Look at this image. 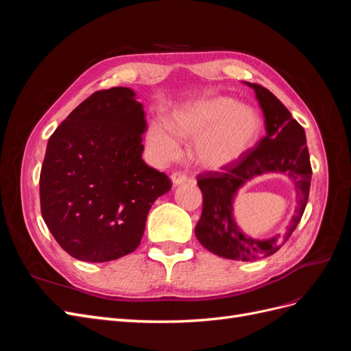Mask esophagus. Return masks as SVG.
I'll use <instances>...</instances> for the list:
<instances>
[{"label": "esophagus", "mask_w": 351, "mask_h": 351, "mask_svg": "<svg viewBox=\"0 0 351 351\" xmlns=\"http://www.w3.org/2000/svg\"><path fill=\"white\" fill-rule=\"evenodd\" d=\"M171 182H173L174 186L184 184L187 182V177L183 176V174H180V173H174V174H171Z\"/></svg>", "instance_id": "1"}]
</instances>
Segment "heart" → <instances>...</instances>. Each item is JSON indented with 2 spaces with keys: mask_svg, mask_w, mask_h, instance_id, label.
I'll return each mask as SVG.
<instances>
[{
  "mask_svg": "<svg viewBox=\"0 0 351 351\" xmlns=\"http://www.w3.org/2000/svg\"><path fill=\"white\" fill-rule=\"evenodd\" d=\"M262 133L259 114L230 97L202 99L178 107L169 125L152 121L146 129V147L158 162H168L182 152L180 137L195 141L190 147L193 162L219 171L240 162Z\"/></svg>",
  "mask_w": 351,
  "mask_h": 351,
  "instance_id": "1",
  "label": "heart"
}]
</instances>
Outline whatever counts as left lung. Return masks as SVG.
<instances>
[{"mask_svg":"<svg viewBox=\"0 0 351 351\" xmlns=\"http://www.w3.org/2000/svg\"><path fill=\"white\" fill-rule=\"evenodd\" d=\"M244 83L256 93L267 134L256 149H252L240 162L224 168L222 173L209 171L197 176L204 208L195 234L202 246L218 256L249 262L271 256L293 234L309 199L312 167L304 129L293 119L291 112L267 88ZM267 172H280L292 180L296 209L284 235L259 241L246 237L239 230L232 214V204L244 184Z\"/></svg>","mask_w":351,"mask_h":351,"instance_id":"obj_1","label":"left lung"}]
</instances>
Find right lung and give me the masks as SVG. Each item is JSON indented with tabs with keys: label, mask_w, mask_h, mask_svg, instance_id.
I'll list each match as a JSON object with an SVG mask.
<instances>
[{
	"label": "right lung",
	"mask_w": 351,
	"mask_h": 351,
	"mask_svg": "<svg viewBox=\"0 0 351 351\" xmlns=\"http://www.w3.org/2000/svg\"><path fill=\"white\" fill-rule=\"evenodd\" d=\"M143 105L130 88L98 90L51 134L40 212L70 256L108 262L137 249L154 202L171 182L142 159Z\"/></svg>",
	"instance_id": "add662e5"
}]
</instances>
